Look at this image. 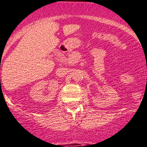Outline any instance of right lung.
I'll return each instance as SVG.
<instances>
[{"label":"right lung","mask_w":147,"mask_h":147,"mask_svg":"<svg viewBox=\"0 0 147 147\" xmlns=\"http://www.w3.org/2000/svg\"><path fill=\"white\" fill-rule=\"evenodd\" d=\"M0 69H1V68H0ZM0 80H1V78H0Z\"/></svg>","instance_id":"1"}]
</instances>
